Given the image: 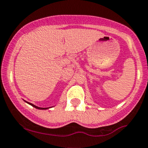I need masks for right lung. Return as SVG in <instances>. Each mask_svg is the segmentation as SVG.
Returning a JSON list of instances; mask_svg holds the SVG:
<instances>
[{"mask_svg": "<svg viewBox=\"0 0 148 148\" xmlns=\"http://www.w3.org/2000/svg\"><path fill=\"white\" fill-rule=\"evenodd\" d=\"M25 102H26V103H28V104H30V105L32 106V107H35L36 109H38V110H47V109H49V108H51V107H45V108H44V107H37V106L34 105V104H31V103H30V102H26V101H25Z\"/></svg>", "mask_w": 148, "mask_h": 148, "instance_id": "1", "label": "right lung"}]
</instances>
